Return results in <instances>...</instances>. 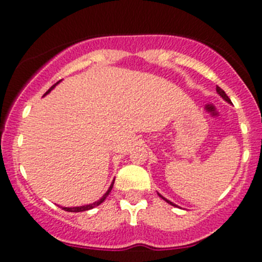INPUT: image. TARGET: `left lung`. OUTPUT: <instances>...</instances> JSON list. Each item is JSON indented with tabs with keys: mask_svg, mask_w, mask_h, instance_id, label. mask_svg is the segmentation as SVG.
<instances>
[{
	"mask_svg": "<svg viewBox=\"0 0 262 262\" xmlns=\"http://www.w3.org/2000/svg\"><path fill=\"white\" fill-rule=\"evenodd\" d=\"M216 92H217V94H219V96H221V97H222V98H223V99H226L227 102H231V99H230V98H228V96H227V94H226V93H224V90H223V89H221V88H219V86H216ZM159 195H160V194H159ZM160 196H161V198H163V200H164V201H166V202H168V203H169V205H172V206H176V205H174V203H173V202H170V201H168V200H166V198H164V196H163V195H160Z\"/></svg>",
	"mask_w": 262,
	"mask_h": 262,
	"instance_id": "obj_1",
	"label": "left lung"
}]
</instances>
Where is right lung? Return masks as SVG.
Masks as SVG:
<instances>
[{"instance_id":"1","label":"right lung","mask_w":262,"mask_h":262,"mask_svg":"<svg viewBox=\"0 0 262 262\" xmlns=\"http://www.w3.org/2000/svg\"><path fill=\"white\" fill-rule=\"evenodd\" d=\"M60 82V81H59ZM59 82H56V84L55 85H52V86L50 88V89H48V92L46 94H48L51 92V90L53 89V88L56 86L57 84H59ZM45 94V96H46ZM113 185H114V182H113V184L110 185V187H108V190L106 191L105 194H103V196L102 198H101V200H98L97 201V202H94V203H90V205H85V206H80V207H62V210H66V211H69V212H80V211H86V210H92L93 209V207H96V206H98V205H101V203L103 202V201L106 200V198H107V195L108 194H110V191H111V189H113Z\"/></svg>"}]
</instances>
